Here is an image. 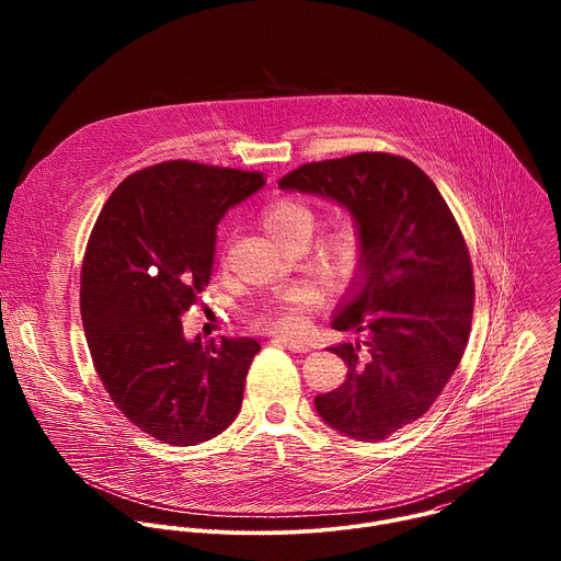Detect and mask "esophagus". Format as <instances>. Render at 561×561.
Instances as JSON below:
<instances>
[{
	"instance_id": "1",
	"label": "esophagus",
	"mask_w": 561,
	"mask_h": 561,
	"mask_svg": "<svg viewBox=\"0 0 561 561\" xmlns=\"http://www.w3.org/2000/svg\"><path fill=\"white\" fill-rule=\"evenodd\" d=\"M273 342H275V344H279V346H286V348H288V351H293V353H308V351H310V346H308L306 342L290 340V337H275Z\"/></svg>"
}]
</instances>
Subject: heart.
<instances>
[{
	"instance_id": "1",
	"label": "heart",
	"mask_w": 561,
	"mask_h": 561,
	"mask_svg": "<svg viewBox=\"0 0 561 561\" xmlns=\"http://www.w3.org/2000/svg\"><path fill=\"white\" fill-rule=\"evenodd\" d=\"M262 224L266 232L275 239L277 244L286 242H301L308 244V239L314 230V213L295 202V199H279L266 206L262 215ZM364 257V247L359 232L344 224L329 232L317 247V266L331 284H348ZM322 304V295L310 284H293L279 290L257 314L260 327L273 333H299L306 329L308 312Z\"/></svg>"
}]
</instances>
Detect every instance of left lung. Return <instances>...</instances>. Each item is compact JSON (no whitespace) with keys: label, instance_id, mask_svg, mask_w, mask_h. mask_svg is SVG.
Masks as SVG:
<instances>
[{"label":"left lung","instance_id":"left-lung-1","mask_svg":"<svg viewBox=\"0 0 561 561\" xmlns=\"http://www.w3.org/2000/svg\"><path fill=\"white\" fill-rule=\"evenodd\" d=\"M279 188L335 202L362 237V266L331 324L368 337L331 348L348 375L314 409L357 442L386 439L433 407L461 362L474 297L461 230L433 180L388 152L304 164Z\"/></svg>","mask_w":561,"mask_h":561}]
</instances>
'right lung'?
<instances>
[{"label":"right lung","instance_id":"1","mask_svg":"<svg viewBox=\"0 0 561 561\" xmlns=\"http://www.w3.org/2000/svg\"><path fill=\"white\" fill-rule=\"evenodd\" d=\"M266 184L262 173L186 159L126 178L104 204L82 266V322L115 407L150 437L195 446L242 409L260 344L184 337L182 314L215 264L217 224Z\"/></svg>","mask_w":561,"mask_h":561}]
</instances>
